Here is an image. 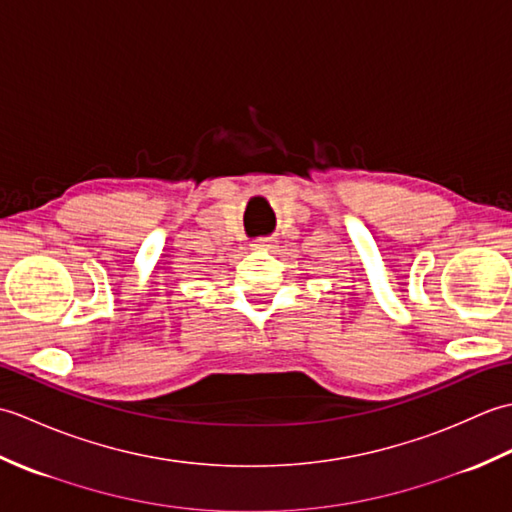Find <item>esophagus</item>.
<instances>
[{"mask_svg":"<svg viewBox=\"0 0 512 512\" xmlns=\"http://www.w3.org/2000/svg\"><path fill=\"white\" fill-rule=\"evenodd\" d=\"M255 250H268V248H275V237H259L253 242Z\"/></svg>","mask_w":512,"mask_h":512,"instance_id":"obj_1","label":"esophagus"}]
</instances>
